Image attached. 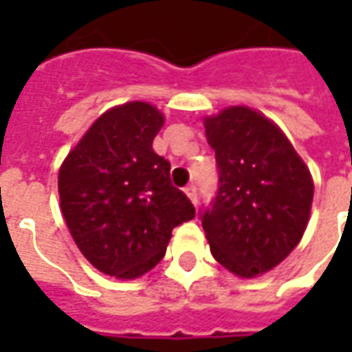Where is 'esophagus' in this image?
I'll return each mask as SVG.
<instances>
[{"label": "esophagus", "mask_w": 352, "mask_h": 352, "mask_svg": "<svg viewBox=\"0 0 352 352\" xmlns=\"http://www.w3.org/2000/svg\"><path fill=\"white\" fill-rule=\"evenodd\" d=\"M184 194L190 198V201L196 206L198 204V188H196V184H188L186 188H184Z\"/></svg>", "instance_id": "obj_1"}]
</instances>
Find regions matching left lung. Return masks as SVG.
Masks as SVG:
<instances>
[{"instance_id": "left-lung-1", "label": "left lung", "mask_w": 352, "mask_h": 352, "mask_svg": "<svg viewBox=\"0 0 352 352\" xmlns=\"http://www.w3.org/2000/svg\"><path fill=\"white\" fill-rule=\"evenodd\" d=\"M219 190L199 219L214 260L239 277L273 270L300 243L313 179L275 124L249 107L206 118Z\"/></svg>"}]
</instances>
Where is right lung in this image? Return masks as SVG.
Segmentation results:
<instances>
[{"instance_id":"1","label":"right lung","mask_w":352,"mask_h":352,"mask_svg":"<svg viewBox=\"0 0 352 352\" xmlns=\"http://www.w3.org/2000/svg\"><path fill=\"white\" fill-rule=\"evenodd\" d=\"M164 115L130 101L90 126L60 168L58 192L65 224L85 258L107 275L135 279L158 264L171 230L196 209L169 179L153 141Z\"/></svg>"}]
</instances>
